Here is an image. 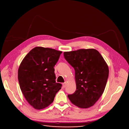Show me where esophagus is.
Returning <instances> with one entry per match:
<instances>
[{
	"label": "esophagus",
	"mask_w": 129,
	"mask_h": 129,
	"mask_svg": "<svg viewBox=\"0 0 129 129\" xmlns=\"http://www.w3.org/2000/svg\"><path fill=\"white\" fill-rule=\"evenodd\" d=\"M66 84H67V83H66V82H64V83H63V84H62V87H63V88H65V86H66Z\"/></svg>",
	"instance_id": "34e87169"
}]
</instances>
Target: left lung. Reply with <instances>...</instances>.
<instances>
[{
    "label": "left lung",
    "instance_id": "8db88e82",
    "mask_svg": "<svg viewBox=\"0 0 129 129\" xmlns=\"http://www.w3.org/2000/svg\"><path fill=\"white\" fill-rule=\"evenodd\" d=\"M64 56L75 71L76 90L68 95V97L72 103L80 108L92 106L105 88L109 76L106 62L94 49L65 52Z\"/></svg>",
    "mask_w": 129,
    "mask_h": 129
}]
</instances>
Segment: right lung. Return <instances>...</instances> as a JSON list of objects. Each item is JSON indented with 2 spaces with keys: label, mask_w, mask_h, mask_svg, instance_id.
Returning <instances> with one entry per match:
<instances>
[{
  "label": "right lung",
  "mask_w": 129,
  "mask_h": 129,
  "mask_svg": "<svg viewBox=\"0 0 129 129\" xmlns=\"http://www.w3.org/2000/svg\"><path fill=\"white\" fill-rule=\"evenodd\" d=\"M61 51L36 47L28 53L18 69V80L25 99L35 109L40 110L53 102L62 85L56 82L54 67Z\"/></svg>",
  "instance_id": "right-lung-1"
}]
</instances>
